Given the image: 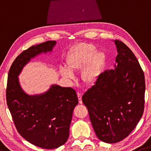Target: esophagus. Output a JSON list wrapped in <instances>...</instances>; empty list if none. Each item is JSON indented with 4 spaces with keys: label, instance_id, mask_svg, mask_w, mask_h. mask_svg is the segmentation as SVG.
I'll list each match as a JSON object with an SVG mask.
<instances>
[{
    "label": "esophagus",
    "instance_id": "34e87169",
    "mask_svg": "<svg viewBox=\"0 0 151 151\" xmlns=\"http://www.w3.org/2000/svg\"><path fill=\"white\" fill-rule=\"evenodd\" d=\"M77 96H78V102H79V104H82L83 101H82V94H81V93H77Z\"/></svg>",
    "mask_w": 151,
    "mask_h": 151
}]
</instances>
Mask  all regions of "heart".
Here are the masks:
<instances>
[{
  "label": "heart",
  "instance_id": "1",
  "mask_svg": "<svg viewBox=\"0 0 151 151\" xmlns=\"http://www.w3.org/2000/svg\"><path fill=\"white\" fill-rule=\"evenodd\" d=\"M97 47L91 44H78L69 52L66 58L68 68L61 67L62 75L68 78H73L71 71L82 70L83 80L91 84L97 79L106 61V56L101 52H97Z\"/></svg>",
  "mask_w": 151,
  "mask_h": 151
}]
</instances>
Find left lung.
<instances>
[{
  "mask_svg": "<svg viewBox=\"0 0 151 151\" xmlns=\"http://www.w3.org/2000/svg\"><path fill=\"white\" fill-rule=\"evenodd\" d=\"M114 42L118 53L114 69L100 74L82 97L98 138L110 144L124 139L136 128L144 111L145 92L137 58L122 42Z\"/></svg>",
  "mask_w": 151,
  "mask_h": 151,
  "instance_id": "8db88e82",
  "label": "left lung"
}]
</instances>
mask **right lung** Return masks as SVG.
<instances>
[{"mask_svg":"<svg viewBox=\"0 0 151 151\" xmlns=\"http://www.w3.org/2000/svg\"><path fill=\"white\" fill-rule=\"evenodd\" d=\"M56 44L47 41L24 50L12 64L7 79L6 104L17 130L29 142L45 149H56L68 140L77 95L71 87L58 85L42 94L29 95L18 76L31 59L52 51Z\"/></svg>","mask_w":151,"mask_h":151,"instance_id":"add662e5","label":"right lung"}]
</instances>
